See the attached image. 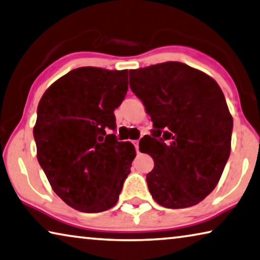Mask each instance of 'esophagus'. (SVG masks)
<instances>
[{
  "mask_svg": "<svg viewBox=\"0 0 260 260\" xmlns=\"http://www.w3.org/2000/svg\"><path fill=\"white\" fill-rule=\"evenodd\" d=\"M133 145H134V147H135V149H137V151L139 152V141H138V140H134Z\"/></svg>",
  "mask_w": 260,
  "mask_h": 260,
  "instance_id": "34e87169",
  "label": "esophagus"
}]
</instances>
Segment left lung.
<instances>
[{
    "instance_id": "obj_1",
    "label": "left lung",
    "mask_w": 260,
    "mask_h": 260,
    "mask_svg": "<svg viewBox=\"0 0 260 260\" xmlns=\"http://www.w3.org/2000/svg\"><path fill=\"white\" fill-rule=\"evenodd\" d=\"M129 85L154 126L140 148L155 163L147 175L151 197L172 209L199 204L219 183L232 148L233 117L219 84L169 61L132 69Z\"/></svg>"
}]
</instances>
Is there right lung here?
<instances>
[{
	"mask_svg": "<svg viewBox=\"0 0 260 260\" xmlns=\"http://www.w3.org/2000/svg\"><path fill=\"white\" fill-rule=\"evenodd\" d=\"M128 90V71L81 67L56 80L37 110V158L66 204L84 213L117 204L137 155L117 141L113 111Z\"/></svg>",
	"mask_w": 260,
	"mask_h": 260,
	"instance_id": "1",
	"label": "right lung"
}]
</instances>
